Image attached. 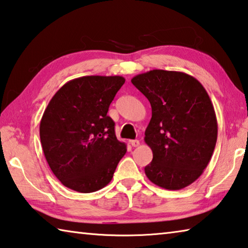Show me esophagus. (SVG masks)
<instances>
[{
	"instance_id": "34e87169",
	"label": "esophagus",
	"mask_w": 248,
	"mask_h": 248,
	"mask_svg": "<svg viewBox=\"0 0 248 248\" xmlns=\"http://www.w3.org/2000/svg\"><path fill=\"white\" fill-rule=\"evenodd\" d=\"M130 144H131L133 148H137V146L140 145V141L139 140H131L130 141Z\"/></svg>"
}]
</instances>
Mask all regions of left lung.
Masks as SVG:
<instances>
[{"label": "left lung", "mask_w": 248, "mask_h": 248, "mask_svg": "<svg viewBox=\"0 0 248 248\" xmlns=\"http://www.w3.org/2000/svg\"><path fill=\"white\" fill-rule=\"evenodd\" d=\"M131 83L149 99L152 118L144 141L153 159L146 177L158 187L179 190L200 177L216 148L217 123L207 91L177 71L151 70Z\"/></svg>", "instance_id": "obj_1"}]
</instances>
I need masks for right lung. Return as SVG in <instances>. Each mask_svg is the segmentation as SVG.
Listing matches in <instances>:
<instances>
[{
	"label": "right lung",
	"instance_id": "obj_1",
	"mask_svg": "<svg viewBox=\"0 0 248 248\" xmlns=\"http://www.w3.org/2000/svg\"><path fill=\"white\" fill-rule=\"evenodd\" d=\"M124 78L90 75L59 90L40 121V142L54 176L70 189L89 194L110 183L127 152L117 140L109 105Z\"/></svg>",
	"mask_w": 248,
	"mask_h": 248
}]
</instances>
